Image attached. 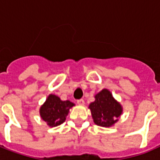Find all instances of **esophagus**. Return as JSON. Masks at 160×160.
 Masks as SVG:
<instances>
[{
  "label": "esophagus",
  "mask_w": 160,
  "mask_h": 160,
  "mask_svg": "<svg viewBox=\"0 0 160 160\" xmlns=\"http://www.w3.org/2000/svg\"><path fill=\"white\" fill-rule=\"evenodd\" d=\"M77 102H78V104H79V105H83L84 100L83 99H78V101H77Z\"/></svg>",
  "instance_id": "obj_1"
}]
</instances>
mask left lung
Here are the masks:
<instances>
[{
    "instance_id": "1",
    "label": "left lung",
    "mask_w": 160,
    "mask_h": 160,
    "mask_svg": "<svg viewBox=\"0 0 160 160\" xmlns=\"http://www.w3.org/2000/svg\"><path fill=\"white\" fill-rule=\"evenodd\" d=\"M95 124L111 127L118 122L122 112V107L114 99L109 90L104 88L95 95V101L89 104Z\"/></svg>"
}]
</instances>
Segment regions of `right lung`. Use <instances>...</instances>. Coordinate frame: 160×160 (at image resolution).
Instances as JSON below:
<instances>
[{
    "mask_svg": "<svg viewBox=\"0 0 160 160\" xmlns=\"http://www.w3.org/2000/svg\"><path fill=\"white\" fill-rule=\"evenodd\" d=\"M69 100L62 101L60 98L50 94L40 108L41 118L50 127H56L65 122L69 109L74 106Z\"/></svg>",
    "mask_w": 160,
    "mask_h": 160,
    "instance_id": "obj_1",
    "label": "right lung"
}]
</instances>
